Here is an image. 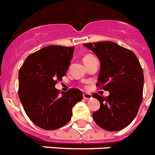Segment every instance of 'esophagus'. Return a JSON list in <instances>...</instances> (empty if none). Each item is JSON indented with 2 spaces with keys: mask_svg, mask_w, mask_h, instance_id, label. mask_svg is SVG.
<instances>
[{
  "mask_svg": "<svg viewBox=\"0 0 155 155\" xmlns=\"http://www.w3.org/2000/svg\"><path fill=\"white\" fill-rule=\"evenodd\" d=\"M83 96H84V99H87V100L92 98V95H91V94H87V93H84V94H83Z\"/></svg>",
  "mask_w": 155,
  "mask_h": 155,
  "instance_id": "esophagus-1",
  "label": "esophagus"
}]
</instances>
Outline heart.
Wrapping results in <instances>:
<instances>
[{"instance_id": "heart-1", "label": "heart", "mask_w": 155, "mask_h": 155, "mask_svg": "<svg viewBox=\"0 0 155 155\" xmlns=\"http://www.w3.org/2000/svg\"><path fill=\"white\" fill-rule=\"evenodd\" d=\"M92 57H94V56L91 55V54H87V55H86L85 57H84V60H83V61H84V64H85L86 62H87V61H89L90 59L92 58Z\"/></svg>"}]
</instances>
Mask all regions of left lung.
Listing matches in <instances>:
<instances>
[{
	"instance_id": "1",
	"label": "left lung",
	"mask_w": 155,
	"mask_h": 155,
	"mask_svg": "<svg viewBox=\"0 0 155 155\" xmlns=\"http://www.w3.org/2000/svg\"><path fill=\"white\" fill-rule=\"evenodd\" d=\"M84 46L92 50L101 63L96 86L109 91L106 98L93 94L100 102L93 120L105 130H123L136 117L143 99V72L139 60L134 52L113 42Z\"/></svg>"
}]
</instances>
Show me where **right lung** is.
<instances>
[{
  "label": "right lung",
  "mask_w": 155,
  "mask_h": 155,
  "mask_svg": "<svg viewBox=\"0 0 155 155\" xmlns=\"http://www.w3.org/2000/svg\"><path fill=\"white\" fill-rule=\"evenodd\" d=\"M74 46H47L25 59L18 72V96L28 118L37 127L57 130L68 124L72 108L81 101L79 89L59 95L55 84L69 68Z\"/></svg>",
  "instance_id": "obj_1"
}]
</instances>
